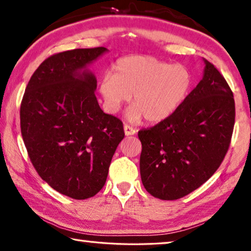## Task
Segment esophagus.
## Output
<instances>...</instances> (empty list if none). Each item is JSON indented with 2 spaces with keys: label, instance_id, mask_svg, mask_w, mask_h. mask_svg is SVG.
Here are the masks:
<instances>
[{
  "label": "esophagus",
  "instance_id": "esophagus-1",
  "mask_svg": "<svg viewBox=\"0 0 251 251\" xmlns=\"http://www.w3.org/2000/svg\"><path fill=\"white\" fill-rule=\"evenodd\" d=\"M124 133H125L126 136L135 135V134H136V129L133 128V127L129 126V125H125V126H124Z\"/></svg>",
  "mask_w": 251,
  "mask_h": 251
}]
</instances>
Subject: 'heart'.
I'll return each mask as SVG.
<instances>
[{
    "label": "heart",
    "mask_w": 251,
    "mask_h": 251,
    "mask_svg": "<svg viewBox=\"0 0 251 251\" xmlns=\"http://www.w3.org/2000/svg\"><path fill=\"white\" fill-rule=\"evenodd\" d=\"M193 76L181 64H168L148 55L117 59L113 74L101 77L99 91L106 110L116 114L131 96L127 120L148 123L166 120L176 112L192 88Z\"/></svg>",
    "instance_id": "1"
}]
</instances>
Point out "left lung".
Here are the masks:
<instances>
[{"mask_svg":"<svg viewBox=\"0 0 251 251\" xmlns=\"http://www.w3.org/2000/svg\"><path fill=\"white\" fill-rule=\"evenodd\" d=\"M202 79L172 116L138 131L141 177L151 196L175 201L214 175L230 145L235 125L232 92L203 58Z\"/></svg>","mask_w":251,"mask_h":251,"instance_id":"8db88e82","label":"left lung"}]
</instances>
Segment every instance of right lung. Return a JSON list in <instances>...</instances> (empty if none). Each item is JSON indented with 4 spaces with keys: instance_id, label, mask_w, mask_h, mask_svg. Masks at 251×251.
<instances>
[{
    "instance_id": "right-lung-1",
    "label": "right lung",
    "mask_w": 251,
    "mask_h": 251,
    "mask_svg": "<svg viewBox=\"0 0 251 251\" xmlns=\"http://www.w3.org/2000/svg\"><path fill=\"white\" fill-rule=\"evenodd\" d=\"M108 52L76 49L52 55L34 72L21 104V131L29 159L43 180L74 199L103 188L123 123L105 114L88 65Z\"/></svg>"
}]
</instances>
